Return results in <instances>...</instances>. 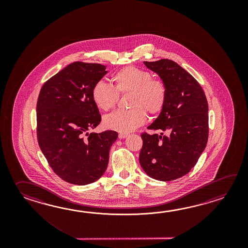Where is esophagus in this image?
<instances>
[{"label":"esophagus","mask_w":248,"mask_h":248,"mask_svg":"<svg viewBox=\"0 0 248 248\" xmlns=\"http://www.w3.org/2000/svg\"><path fill=\"white\" fill-rule=\"evenodd\" d=\"M127 136H128V134H126V133H120V134H119V138H120V139H124V138H126Z\"/></svg>","instance_id":"obj_1"}]
</instances>
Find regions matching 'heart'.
Returning a JSON list of instances; mask_svg holds the SVG:
<instances>
[{"mask_svg": "<svg viewBox=\"0 0 248 248\" xmlns=\"http://www.w3.org/2000/svg\"><path fill=\"white\" fill-rule=\"evenodd\" d=\"M113 87L103 80L92 89V99L100 110L108 111L117 105L119 95L130 94L128 111H117L105 117L106 128L115 131H133L146 121V112L157 115L166 105L168 90L163 80L153 78L152 74L137 66H126L111 77Z\"/></svg>", "mask_w": 248, "mask_h": 248, "instance_id": "b5f03b06", "label": "heart"}]
</instances>
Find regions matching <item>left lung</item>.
Segmentation results:
<instances>
[{"label": "left lung", "instance_id": "8db88e82", "mask_svg": "<svg viewBox=\"0 0 248 248\" xmlns=\"http://www.w3.org/2000/svg\"><path fill=\"white\" fill-rule=\"evenodd\" d=\"M143 63L163 80L168 96L163 110L147 127L161 133L141 135L139 162L153 179L173 181L188 174L206 148L207 100L200 83L178 63L169 59Z\"/></svg>", "mask_w": 248, "mask_h": 248}]
</instances>
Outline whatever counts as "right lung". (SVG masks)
I'll return each mask as SVG.
<instances>
[{"label":"right lung","mask_w":248,"mask_h":248,"mask_svg":"<svg viewBox=\"0 0 248 248\" xmlns=\"http://www.w3.org/2000/svg\"><path fill=\"white\" fill-rule=\"evenodd\" d=\"M106 68L101 63H70L47 79L39 94V146L54 173L72 185H89L100 178L118 137L112 130L88 133L101 122L91 92L107 74Z\"/></svg>","instance_id":"add662e5"}]
</instances>
